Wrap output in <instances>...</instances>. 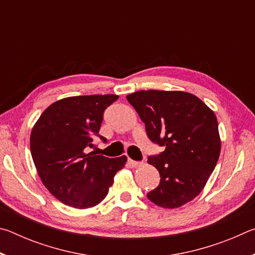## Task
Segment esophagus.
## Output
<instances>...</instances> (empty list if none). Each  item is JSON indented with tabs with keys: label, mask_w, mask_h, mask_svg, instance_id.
<instances>
[{
	"label": "esophagus",
	"mask_w": 255,
	"mask_h": 255,
	"mask_svg": "<svg viewBox=\"0 0 255 255\" xmlns=\"http://www.w3.org/2000/svg\"><path fill=\"white\" fill-rule=\"evenodd\" d=\"M128 164L130 167H137L138 165H140V162L133 161V159H131V158H128Z\"/></svg>",
	"instance_id": "esophagus-1"
}]
</instances>
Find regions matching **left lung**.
Returning a JSON list of instances; mask_svg holds the SVG:
<instances>
[{
    "mask_svg": "<svg viewBox=\"0 0 255 255\" xmlns=\"http://www.w3.org/2000/svg\"><path fill=\"white\" fill-rule=\"evenodd\" d=\"M149 140L164 150L148 156L159 184L147 193L163 208H178L196 198L221 153L217 118L199 98L181 91H137L127 96Z\"/></svg>",
    "mask_w": 255,
    "mask_h": 255,
    "instance_id": "obj_1",
    "label": "left lung"
}]
</instances>
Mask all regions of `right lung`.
Listing matches in <instances>:
<instances>
[{"label":"right lung","instance_id":"obj_1","mask_svg":"<svg viewBox=\"0 0 255 255\" xmlns=\"http://www.w3.org/2000/svg\"><path fill=\"white\" fill-rule=\"evenodd\" d=\"M116 94L77 96L56 101L42 112L30 135V150L38 174L56 199L74 208L94 207L105 199L127 157L109 158L96 152L103 112Z\"/></svg>","mask_w":255,"mask_h":255}]
</instances>
